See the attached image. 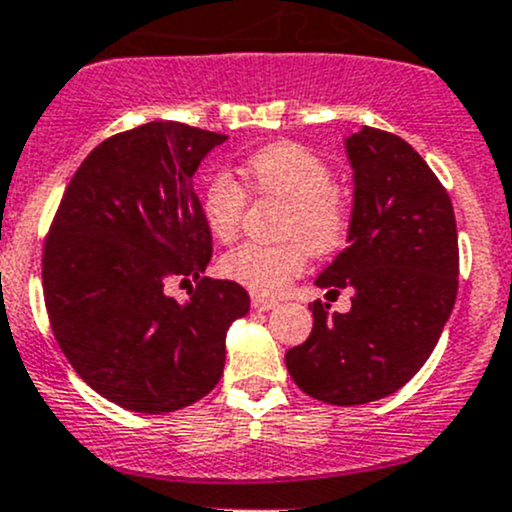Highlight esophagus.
<instances>
[{"label":"esophagus","mask_w":512,"mask_h":512,"mask_svg":"<svg viewBox=\"0 0 512 512\" xmlns=\"http://www.w3.org/2000/svg\"><path fill=\"white\" fill-rule=\"evenodd\" d=\"M251 305H254V310H261V313H268V310H273L276 308V300H271V298H263V295H258V293H254L251 295Z\"/></svg>","instance_id":"1"}]
</instances>
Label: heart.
<instances>
[{
    "instance_id": "b5f03b06",
    "label": "heart",
    "mask_w": 512,
    "mask_h": 512,
    "mask_svg": "<svg viewBox=\"0 0 512 512\" xmlns=\"http://www.w3.org/2000/svg\"><path fill=\"white\" fill-rule=\"evenodd\" d=\"M244 177L258 194L286 202L278 244H241L221 256L219 268L229 281L258 295H278L308 266L313 254L342 246L350 212L328 162L310 147L276 142L246 157ZM246 194L229 175H214L202 189V217L214 239L239 234Z\"/></svg>"
}]
</instances>
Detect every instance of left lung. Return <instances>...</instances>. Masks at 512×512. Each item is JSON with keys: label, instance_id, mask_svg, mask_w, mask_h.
Returning a JSON list of instances; mask_svg holds the SVG:
<instances>
[{"label": "left lung", "instance_id": "obj_1", "mask_svg": "<svg viewBox=\"0 0 512 512\" xmlns=\"http://www.w3.org/2000/svg\"><path fill=\"white\" fill-rule=\"evenodd\" d=\"M352 167L347 249L315 278L350 313L313 303V333L286 352L293 382L335 407L377 402L424 367L458 291V234L451 199L399 135L362 125L345 138Z\"/></svg>", "mask_w": 512, "mask_h": 512}]
</instances>
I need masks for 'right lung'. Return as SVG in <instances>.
Returning <instances> with one entry per match:
<instances>
[{"instance_id":"right-lung-1","label":"right lung","mask_w":512,"mask_h":512,"mask_svg":"<svg viewBox=\"0 0 512 512\" xmlns=\"http://www.w3.org/2000/svg\"><path fill=\"white\" fill-rule=\"evenodd\" d=\"M226 142L152 123L100 142L73 175L44 246V298L59 347L100 397L167 414L219 384L226 333L251 308L234 281L204 276L212 231L194 175ZM199 282L189 301L166 283Z\"/></svg>"}]
</instances>
